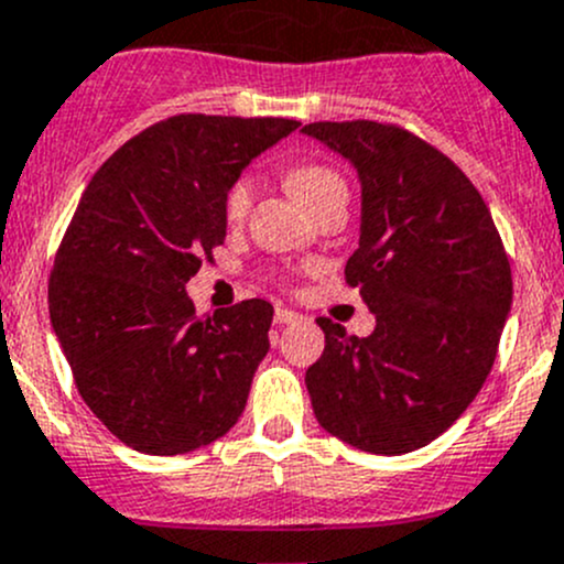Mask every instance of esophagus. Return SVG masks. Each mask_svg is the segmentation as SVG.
<instances>
[{
	"label": "esophagus",
	"instance_id": "obj_1",
	"mask_svg": "<svg viewBox=\"0 0 564 564\" xmlns=\"http://www.w3.org/2000/svg\"><path fill=\"white\" fill-rule=\"evenodd\" d=\"M297 319H303L297 311L283 308V305H278V308H275V325H289V322H297Z\"/></svg>",
	"mask_w": 564,
	"mask_h": 564
}]
</instances>
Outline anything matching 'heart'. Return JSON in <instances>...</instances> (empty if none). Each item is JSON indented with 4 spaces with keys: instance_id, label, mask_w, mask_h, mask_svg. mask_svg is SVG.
Masks as SVG:
<instances>
[{
    "instance_id": "b5f03b06",
    "label": "heart",
    "mask_w": 564,
    "mask_h": 564,
    "mask_svg": "<svg viewBox=\"0 0 564 564\" xmlns=\"http://www.w3.org/2000/svg\"><path fill=\"white\" fill-rule=\"evenodd\" d=\"M289 189H292L294 198L308 209L311 204H316L319 198L330 193H347L344 182L338 178V173H333L330 167H322V165H300L294 171H289L286 176ZM253 178L242 176L231 184L226 195V217L231 223H239L245 215H248L250 204H253Z\"/></svg>"
}]
</instances>
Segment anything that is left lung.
Returning <instances> with one entry per match:
<instances>
[{
	"instance_id": "1",
	"label": "left lung",
	"mask_w": 564,
	"mask_h": 564,
	"mask_svg": "<svg viewBox=\"0 0 564 564\" xmlns=\"http://www.w3.org/2000/svg\"><path fill=\"white\" fill-rule=\"evenodd\" d=\"M360 182L349 286L375 314L371 336L330 319L305 371L314 415L371 455L427 446L474 402L496 360L512 275L490 209L466 173L410 131L375 120L308 123Z\"/></svg>"
}]
</instances>
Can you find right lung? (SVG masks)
<instances>
[{
    "instance_id": "1",
    "label": "right lung",
    "mask_w": 564,
    "mask_h": 564,
    "mask_svg": "<svg viewBox=\"0 0 564 564\" xmlns=\"http://www.w3.org/2000/svg\"><path fill=\"white\" fill-rule=\"evenodd\" d=\"M289 118L176 115L87 184L48 281V316L87 408L126 446L187 455L223 438L270 352L272 305L195 316L187 283L226 242V195Z\"/></svg>"
}]
</instances>
